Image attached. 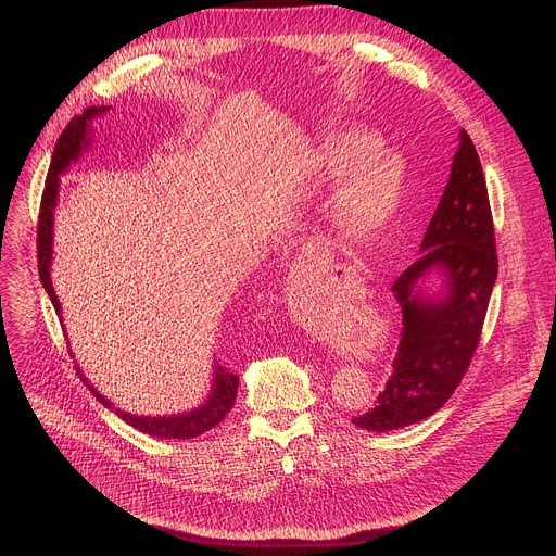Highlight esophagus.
Instances as JSON below:
<instances>
[{"label":"esophagus","mask_w":556,"mask_h":556,"mask_svg":"<svg viewBox=\"0 0 556 556\" xmlns=\"http://www.w3.org/2000/svg\"><path fill=\"white\" fill-rule=\"evenodd\" d=\"M299 264H301V270H303V273H312V270H314V273H326V266H324L326 262L321 260L319 253L312 255V251H309L307 255H303V260H301ZM328 268H330V266H328Z\"/></svg>","instance_id":"esophagus-1"}]
</instances>
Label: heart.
I'll return each instance as SVG.
<instances>
[{
  "label": "heart",
  "mask_w": 556,
  "mask_h": 556,
  "mask_svg": "<svg viewBox=\"0 0 556 556\" xmlns=\"http://www.w3.org/2000/svg\"><path fill=\"white\" fill-rule=\"evenodd\" d=\"M380 140L363 129H332L309 149V169L326 182H341L365 162L341 189L334 222L354 242L378 237L401 211L405 167L393 155H379Z\"/></svg>",
  "instance_id": "b5f03b06"
}]
</instances>
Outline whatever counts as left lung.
<instances>
[{"instance_id": "obj_1", "label": "left lung", "mask_w": 556, "mask_h": 556, "mask_svg": "<svg viewBox=\"0 0 556 556\" xmlns=\"http://www.w3.org/2000/svg\"><path fill=\"white\" fill-rule=\"evenodd\" d=\"M431 274L443 277L435 293L421 288ZM495 279L497 249L486 178L470 136L462 129L420 257L391 286L403 307L393 371L376 407L352 418L356 427L387 433L444 407L478 350Z\"/></svg>"}]
</instances>
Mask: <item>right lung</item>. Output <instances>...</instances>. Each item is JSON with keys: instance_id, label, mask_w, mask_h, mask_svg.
I'll return each instance as SVG.
<instances>
[{"instance_id": "add662e5", "label": "right lung", "mask_w": 556, "mask_h": 556, "mask_svg": "<svg viewBox=\"0 0 556 556\" xmlns=\"http://www.w3.org/2000/svg\"><path fill=\"white\" fill-rule=\"evenodd\" d=\"M110 108H88L84 110L81 116H74L67 127L63 129V134L59 136L56 144H54V153H52V163L48 169V178H46V187H43V195H41V211H39V226H37V260H39V277L41 283L56 309V314L61 316V303L54 294L52 288V279H50V264H52V228H54V206L59 200V176L70 167V163L78 161L81 157L84 149L90 147V123L92 118L105 114ZM63 321V319H61ZM78 376L84 378V382L90 387V391L97 395V401L103 403L108 409H114V405L105 399L103 393H99L88 378L81 374V367L76 365ZM237 382H240V376L228 371L222 365H213V384H211V393L206 395L204 405L178 414V416H161V418H151V416H136V414H127L116 409V416L121 420H125L129 427L153 435V438H165V440H189V438H198L206 431H211L213 427H217L226 414L232 409L235 399H237Z\"/></svg>"}]
</instances>
